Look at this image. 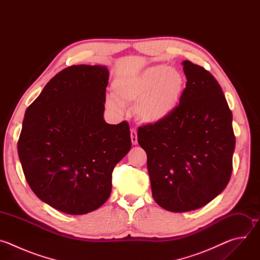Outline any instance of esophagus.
<instances>
[{"mask_svg":"<svg viewBox=\"0 0 260 260\" xmlns=\"http://www.w3.org/2000/svg\"><path fill=\"white\" fill-rule=\"evenodd\" d=\"M131 139H132L133 145H137L138 144V136H137V129L136 128H132L131 129Z\"/></svg>","mask_w":260,"mask_h":260,"instance_id":"34e87169","label":"esophagus"}]
</instances>
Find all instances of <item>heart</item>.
Here are the masks:
<instances>
[{
  "label": "heart",
  "instance_id": "obj_1",
  "mask_svg": "<svg viewBox=\"0 0 260 260\" xmlns=\"http://www.w3.org/2000/svg\"><path fill=\"white\" fill-rule=\"evenodd\" d=\"M184 89L185 78L179 70L156 64L134 75L116 78L114 99H107V105L117 110L119 105L136 104L137 118L147 124H156L176 112Z\"/></svg>",
  "mask_w": 260,
  "mask_h": 260
}]
</instances>
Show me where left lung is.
<instances>
[{
  "label": "left lung",
  "instance_id": "left-lung-1",
  "mask_svg": "<svg viewBox=\"0 0 260 260\" xmlns=\"http://www.w3.org/2000/svg\"><path fill=\"white\" fill-rule=\"evenodd\" d=\"M186 87L168 119L138 129L154 201L171 212L200 209L224 190L233 172V114L212 74L182 62Z\"/></svg>",
  "mask_w": 260,
  "mask_h": 260
}]
</instances>
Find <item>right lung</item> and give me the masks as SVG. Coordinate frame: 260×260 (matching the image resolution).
Returning <instances> with one entry per match:
<instances>
[{"mask_svg": "<svg viewBox=\"0 0 260 260\" xmlns=\"http://www.w3.org/2000/svg\"><path fill=\"white\" fill-rule=\"evenodd\" d=\"M109 71L71 66L26 109L17 143L30 189L50 207L82 215L100 208L112 190V172L132 141L126 121L104 119Z\"/></svg>", "mask_w": 260, "mask_h": 260, "instance_id": "add662e5", "label": "right lung"}]
</instances>
